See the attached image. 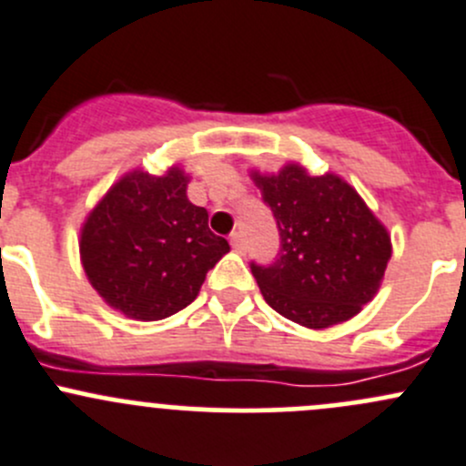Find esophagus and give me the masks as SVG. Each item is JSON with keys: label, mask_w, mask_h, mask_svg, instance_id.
Masks as SVG:
<instances>
[{"label": "esophagus", "mask_w": 466, "mask_h": 466, "mask_svg": "<svg viewBox=\"0 0 466 466\" xmlns=\"http://www.w3.org/2000/svg\"><path fill=\"white\" fill-rule=\"evenodd\" d=\"M229 243H232V248H234V250H237V252L246 250V241H243L241 232H232V234H229Z\"/></svg>", "instance_id": "obj_1"}]
</instances>
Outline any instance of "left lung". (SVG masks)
<instances>
[{
    "label": "left lung",
    "mask_w": 466,
    "mask_h": 466,
    "mask_svg": "<svg viewBox=\"0 0 466 466\" xmlns=\"http://www.w3.org/2000/svg\"><path fill=\"white\" fill-rule=\"evenodd\" d=\"M250 177L279 228L275 263H250L263 299L309 329L360 313L377 295L392 243L354 187L333 173L309 176L299 164Z\"/></svg>",
    "instance_id": "obj_1"
}]
</instances>
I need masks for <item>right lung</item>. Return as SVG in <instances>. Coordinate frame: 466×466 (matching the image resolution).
<instances>
[{
	"mask_svg": "<svg viewBox=\"0 0 466 466\" xmlns=\"http://www.w3.org/2000/svg\"><path fill=\"white\" fill-rule=\"evenodd\" d=\"M189 176L130 171L89 211L81 261L89 284L135 320H164L189 307L207 272L229 252L209 229L205 207L187 198Z\"/></svg>",
	"mask_w": 466,
	"mask_h": 466,
	"instance_id": "add662e5",
	"label": "right lung"
}]
</instances>
